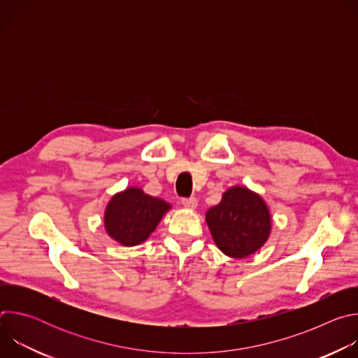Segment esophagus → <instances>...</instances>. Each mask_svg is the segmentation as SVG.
<instances>
[{
    "mask_svg": "<svg viewBox=\"0 0 358 358\" xmlns=\"http://www.w3.org/2000/svg\"><path fill=\"white\" fill-rule=\"evenodd\" d=\"M181 202H182L184 208H187V210H195L198 206L196 198H184Z\"/></svg>",
    "mask_w": 358,
    "mask_h": 358,
    "instance_id": "obj_1",
    "label": "esophagus"
}]
</instances>
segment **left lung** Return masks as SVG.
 I'll use <instances>...</instances> for the list:
<instances>
[{"label": "left lung", "instance_id": "8db88e82", "mask_svg": "<svg viewBox=\"0 0 358 358\" xmlns=\"http://www.w3.org/2000/svg\"><path fill=\"white\" fill-rule=\"evenodd\" d=\"M217 246L231 258H246L264 246L272 220L266 202L246 187H231L206 214Z\"/></svg>", "mask_w": 358, "mask_h": 358}]
</instances>
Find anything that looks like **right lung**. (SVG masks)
Segmentation results:
<instances>
[{"mask_svg":"<svg viewBox=\"0 0 358 358\" xmlns=\"http://www.w3.org/2000/svg\"><path fill=\"white\" fill-rule=\"evenodd\" d=\"M170 208L169 202L144 194L141 188H126L113 195L108 203L105 211L106 232L120 245H138L156 229Z\"/></svg>","mask_w":358,"mask_h":358,"instance_id":"obj_1","label":"right lung"}]
</instances>
